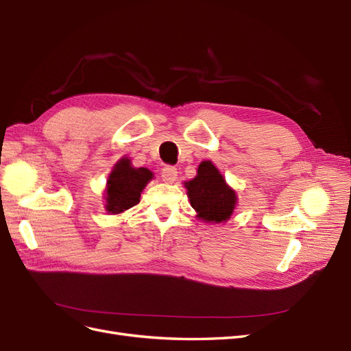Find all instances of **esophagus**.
<instances>
[{
    "label": "esophagus",
    "instance_id": "1",
    "mask_svg": "<svg viewBox=\"0 0 351 351\" xmlns=\"http://www.w3.org/2000/svg\"><path fill=\"white\" fill-rule=\"evenodd\" d=\"M178 178V169L175 166H166L162 171V179L166 184H173Z\"/></svg>",
    "mask_w": 351,
    "mask_h": 351
}]
</instances>
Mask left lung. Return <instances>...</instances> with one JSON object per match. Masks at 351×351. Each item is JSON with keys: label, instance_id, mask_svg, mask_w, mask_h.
Masks as SVG:
<instances>
[{"label": "left lung", "instance_id": "left-lung-1", "mask_svg": "<svg viewBox=\"0 0 351 351\" xmlns=\"http://www.w3.org/2000/svg\"><path fill=\"white\" fill-rule=\"evenodd\" d=\"M191 206L204 223L219 224L230 219L236 210L237 193L211 160L199 163L197 176L184 182Z\"/></svg>", "mask_w": 351, "mask_h": 351}]
</instances>
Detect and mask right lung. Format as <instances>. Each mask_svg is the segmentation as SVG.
Wrapping results in <instances>:
<instances>
[{"instance_id":"obj_1","label":"right lung","mask_w":351,"mask_h":351,"mask_svg":"<svg viewBox=\"0 0 351 351\" xmlns=\"http://www.w3.org/2000/svg\"><path fill=\"white\" fill-rule=\"evenodd\" d=\"M153 179V172L147 167H134L132 160L123 158L112 167L107 179L104 193L106 211L108 214H121L140 202L143 189Z\"/></svg>"}]
</instances>
